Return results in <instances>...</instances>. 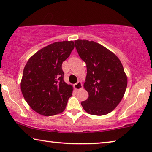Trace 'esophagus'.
Here are the masks:
<instances>
[{
	"label": "esophagus",
	"instance_id": "34e87169",
	"mask_svg": "<svg viewBox=\"0 0 152 152\" xmlns=\"http://www.w3.org/2000/svg\"><path fill=\"white\" fill-rule=\"evenodd\" d=\"M74 88L77 90H80L81 88H82V83L80 81H78L75 84H74Z\"/></svg>",
	"mask_w": 152,
	"mask_h": 152
}]
</instances>
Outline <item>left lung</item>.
Masks as SVG:
<instances>
[{"mask_svg":"<svg viewBox=\"0 0 152 152\" xmlns=\"http://www.w3.org/2000/svg\"><path fill=\"white\" fill-rule=\"evenodd\" d=\"M78 54L87 67L84 88L88 99L81 102L87 113L104 115L118 105L127 87V76L115 54L100 44L88 40H76Z\"/></svg>","mask_w":152,"mask_h":152,"instance_id":"obj_1","label":"left lung"}]
</instances>
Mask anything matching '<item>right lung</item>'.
<instances>
[{
  "label": "right lung",
  "mask_w": 152,
  "mask_h": 152,
  "mask_svg": "<svg viewBox=\"0 0 152 152\" xmlns=\"http://www.w3.org/2000/svg\"><path fill=\"white\" fill-rule=\"evenodd\" d=\"M75 48L73 41H59L39 50L26 64L21 90L37 113L52 116L61 113L73 94V86L64 81L62 62Z\"/></svg>",
  "instance_id": "right-lung-1"
}]
</instances>
